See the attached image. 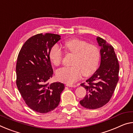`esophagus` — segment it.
<instances>
[{
  "mask_svg": "<svg viewBox=\"0 0 133 133\" xmlns=\"http://www.w3.org/2000/svg\"><path fill=\"white\" fill-rule=\"evenodd\" d=\"M68 87H71V88H76V85H73V84H66V85Z\"/></svg>",
  "mask_w": 133,
  "mask_h": 133,
  "instance_id": "1",
  "label": "esophagus"
}]
</instances>
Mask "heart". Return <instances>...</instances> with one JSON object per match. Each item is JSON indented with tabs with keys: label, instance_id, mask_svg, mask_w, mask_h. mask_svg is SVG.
Returning a JSON list of instances; mask_svg holds the SVG:
<instances>
[{
	"label": "heart",
	"instance_id": "heart-1",
	"mask_svg": "<svg viewBox=\"0 0 133 133\" xmlns=\"http://www.w3.org/2000/svg\"><path fill=\"white\" fill-rule=\"evenodd\" d=\"M67 50L75 54L71 67H65L56 72V77L60 81L68 83H74L82 74L89 76L94 73L98 66L100 52L95 45L89 44L83 40L73 38L64 44ZM50 58L55 66H59L62 62L63 52L57 45L50 50Z\"/></svg>",
	"mask_w": 133,
	"mask_h": 133
}]
</instances>
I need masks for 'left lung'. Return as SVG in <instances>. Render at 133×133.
Wrapping results in <instances>:
<instances>
[{
	"label": "left lung",
	"instance_id": "8db88e82",
	"mask_svg": "<svg viewBox=\"0 0 133 133\" xmlns=\"http://www.w3.org/2000/svg\"><path fill=\"white\" fill-rule=\"evenodd\" d=\"M101 47V64L98 70L81 84L86 90L80 104L84 108L97 109L107 104L112 97L119 80V63L113 47L102 38H96Z\"/></svg>",
	"mask_w": 133,
	"mask_h": 133
}]
</instances>
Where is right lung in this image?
I'll return each instance as SVG.
<instances>
[{
    "instance_id": "1",
    "label": "right lung",
    "mask_w": 133,
    "mask_h": 133,
    "mask_svg": "<svg viewBox=\"0 0 133 133\" xmlns=\"http://www.w3.org/2000/svg\"><path fill=\"white\" fill-rule=\"evenodd\" d=\"M60 39L57 34H39L29 38L19 52L16 85L26 104L37 112L54 110L64 89V84L60 82L48 83L53 75L50 51Z\"/></svg>"
}]
</instances>
